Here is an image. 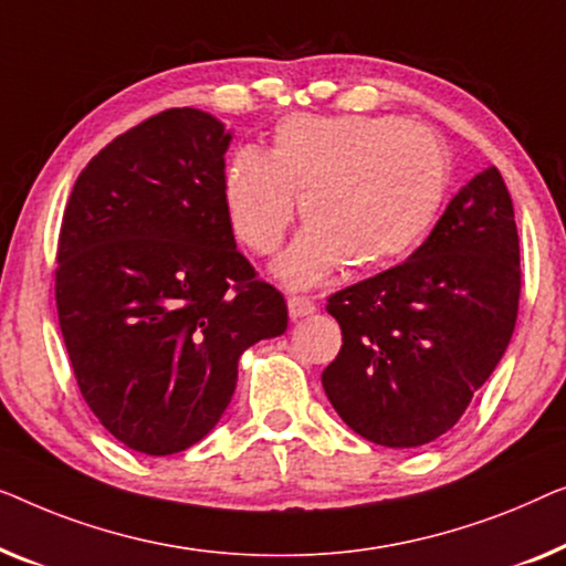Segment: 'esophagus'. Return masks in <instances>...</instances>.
Segmentation results:
<instances>
[{
  "label": "esophagus",
  "mask_w": 566,
  "mask_h": 566,
  "mask_svg": "<svg viewBox=\"0 0 566 566\" xmlns=\"http://www.w3.org/2000/svg\"><path fill=\"white\" fill-rule=\"evenodd\" d=\"M286 310H290L292 321H300V317L315 313V302L307 300V297H297V294H292V297L286 300Z\"/></svg>",
  "instance_id": "obj_1"
}]
</instances>
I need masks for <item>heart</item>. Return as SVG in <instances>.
Instances as JSON below:
<instances>
[{"label":"heart","instance_id":"b5f03b06","mask_svg":"<svg viewBox=\"0 0 566 566\" xmlns=\"http://www.w3.org/2000/svg\"><path fill=\"white\" fill-rule=\"evenodd\" d=\"M449 187V154L431 127L387 115H292L269 154L241 148L222 179L233 233L272 253L302 197L307 228L274 264L290 286L371 272L408 256L431 230Z\"/></svg>","mask_w":566,"mask_h":566}]
</instances>
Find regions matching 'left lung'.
Masks as SVG:
<instances>
[{
  "label": "left lung",
  "mask_w": 566,
  "mask_h": 566,
  "mask_svg": "<svg viewBox=\"0 0 566 566\" xmlns=\"http://www.w3.org/2000/svg\"><path fill=\"white\" fill-rule=\"evenodd\" d=\"M518 297L513 202L490 166L453 195L405 264L331 294L344 346L323 371L325 395L366 441H436L503 359Z\"/></svg>",
  "instance_id": "1"
}]
</instances>
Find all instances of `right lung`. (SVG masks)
I'll use <instances>...</instances> for the list:
<instances>
[{"label":"right lung","mask_w":566,"mask_h":566,"mask_svg":"<svg viewBox=\"0 0 566 566\" xmlns=\"http://www.w3.org/2000/svg\"><path fill=\"white\" fill-rule=\"evenodd\" d=\"M233 133L195 107L150 117L78 174L55 305L78 389L127 449L169 457L218 426L238 359L286 331V302L235 249Z\"/></svg>","instance_id":"obj_1"}]
</instances>
